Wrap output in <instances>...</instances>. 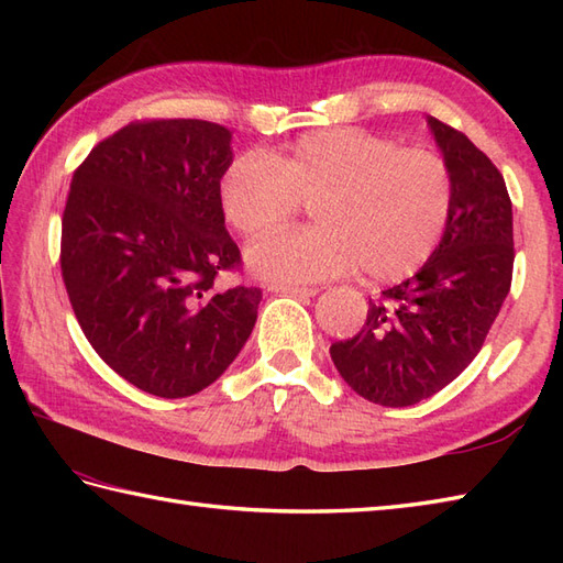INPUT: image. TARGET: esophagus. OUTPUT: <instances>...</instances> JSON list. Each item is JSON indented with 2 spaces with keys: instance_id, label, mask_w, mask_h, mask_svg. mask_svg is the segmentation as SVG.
Here are the masks:
<instances>
[{
  "instance_id": "esophagus-1",
  "label": "esophagus",
  "mask_w": 563,
  "mask_h": 563,
  "mask_svg": "<svg viewBox=\"0 0 563 563\" xmlns=\"http://www.w3.org/2000/svg\"><path fill=\"white\" fill-rule=\"evenodd\" d=\"M271 292H283V295H292V297H314L319 290L317 288H300V285H271Z\"/></svg>"
}]
</instances>
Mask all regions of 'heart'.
Masks as SVG:
<instances>
[{
	"label": "heart",
	"mask_w": 563,
	"mask_h": 563,
	"mask_svg": "<svg viewBox=\"0 0 563 563\" xmlns=\"http://www.w3.org/2000/svg\"><path fill=\"white\" fill-rule=\"evenodd\" d=\"M227 224L242 236L277 229L313 202L312 228L258 239L246 251L258 278L280 285L321 283L363 266L373 283L416 273L445 236L454 176L433 150L401 147L363 128H327L288 150L239 154L218 181Z\"/></svg>",
	"instance_id": "1"
}]
</instances>
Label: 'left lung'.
<instances>
[{"label": "left lung", "mask_w": 563, "mask_h": 563, "mask_svg": "<svg viewBox=\"0 0 563 563\" xmlns=\"http://www.w3.org/2000/svg\"><path fill=\"white\" fill-rule=\"evenodd\" d=\"M454 176L445 236L413 278L369 300L363 329L331 361L363 399L411 406L470 365L512 280V206L496 164L460 130L428 118Z\"/></svg>", "instance_id": "obj_1"}]
</instances>
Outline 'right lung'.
Segmentation results:
<instances>
[{"instance_id": "right-lung-1", "label": "right lung", "mask_w": 563, "mask_h": 563, "mask_svg": "<svg viewBox=\"0 0 563 563\" xmlns=\"http://www.w3.org/2000/svg\"><path fill=\"white\" fill-rule=\"evenodd\" d=\"M230 140L210 121L142 118L71 176L59 239L69 305L101 361L154 397L212 385L256 324L261 288L214 285L242 271L218 200Z\"/></svg>"}]
</instances>
